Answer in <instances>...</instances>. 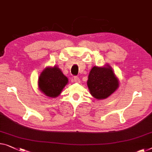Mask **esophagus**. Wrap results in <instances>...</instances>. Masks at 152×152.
Returning <instances> with one entry per match:
<instances>
[{
	"instance_id": "esophagus-1",
	"label": "esophagus",
	"mask_w": 152,
	"mask_h": 152,
	"mask_svg": "<svg viewBox=\"0 0 152 152\" xmlns=\"http://www.w3.org/2000/svg\"><path fill=\"white\" fill-rule=\"evenodd\" d=\"M72 81L75 83H80V80L78 77H74L73 79H72Z\"/></svg>"
}]
</instances>
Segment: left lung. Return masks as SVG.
I'll use <instances>...</instances> for the list:
<instances>
[{
  "mask_svg": "<svg viewBox=\"0 0 152 152\" xmlns=\"http://www.w3.org/2000/svg\"><path fill=\"white\" fill-rule=\"evenodd\" d=\"M87 85L92 96L96 99H104L118 87V80L109 65L94 66L90 71Z\"/></svg>",
  "mask_w": 152,
  "mask_h": 152,
  "instance_id": "obj_1",
  "label": "left lung"
}]
</instances>
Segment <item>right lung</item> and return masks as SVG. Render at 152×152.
Wrapping results in <instances>:
<instances>
[{"label":"right lung","instance_id":"obj_1","mask_svg":"<svg viewBox=\"0 0 152 152\" xmlns=\"http://www.w3.org/2000/svg\"><path fill=\"white\" fill-rule=\"evenodd\" d=\"M69 80L58 66L47 67L38 78L39 89L46 96L51 98L60 95Z\"/></svg>","mask_w":152,"mask_h":152}]
</instances>
